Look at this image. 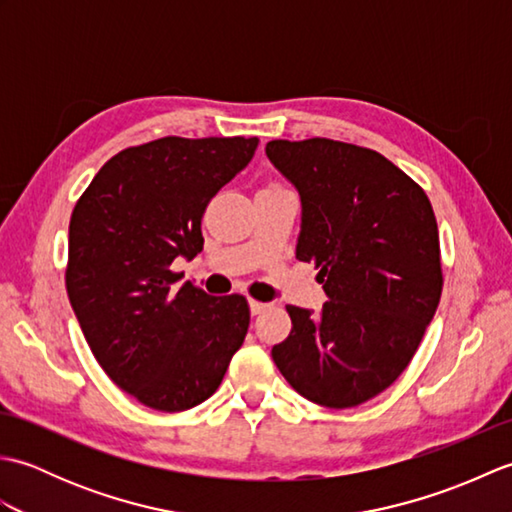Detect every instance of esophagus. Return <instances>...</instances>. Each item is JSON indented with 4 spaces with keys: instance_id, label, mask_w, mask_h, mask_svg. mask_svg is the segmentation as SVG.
Instances as JSON below:
<instances>
[{
    "instance_id": "esophagus-1",
    "label": "esophagus",
    "mask_w": 512,
    "mask_h": 512,
    "mask_svg": "<svg viewBox=\"0 0 512 512\" xmlns=\"http://www.w3.org/2000/svg\"><path fill=\"white\" fill-rule=\"evenodd\" d=\"M266 306H268V303L255 301V299H250V301H248V308H250V314H253V317H255V314H262V312L266 310Z\"/></svg>"
}]
</instances>
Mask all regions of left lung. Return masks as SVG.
<instances>
[{"label":"left lung","mask_w":512,"mask_h":512,"mask_svg":"<svg viewBox=\"0 0 512 512\" xmlns=\"http://www.w3.org/2000/svg\"><path fill=\"white\" fill-rule=\"evenodd\" d=\"M266 156L301 198L297 259L319 270V312L288 306L273 347L303 398L356 407L405 372L442 295L431 202L378 151L328 138L270 140Z\"/></svg>","instance_id":"obj_1"}]
</instances>
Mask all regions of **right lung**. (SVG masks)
<instances>
[{"instance_id": "1", "label": "right lung", "mask_w": 512, "mask_h": 512, "mask_svg": "<svg viewBox=\"0 0 512 512\" xmlns=\"http://www.w3.org/2000/svg\"><path fill=\"white\" fill-rule=\"evenodd\" d=\"M257 138L167 136L101 167L70 220L65 288L96 361L158 411L215 394L248 332L242 295L176 286L204 246L206 204L255 156Z\"/></svg>"}]
</instances>
